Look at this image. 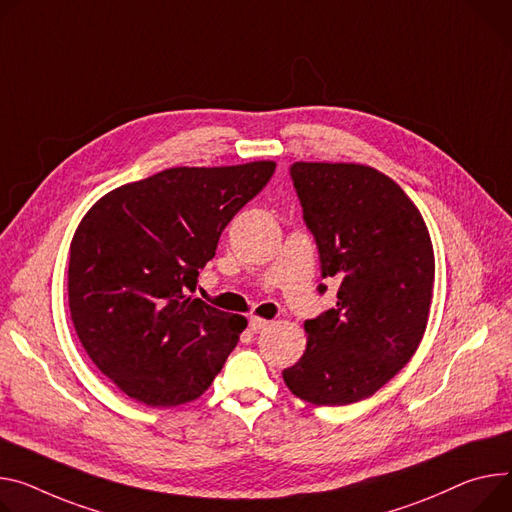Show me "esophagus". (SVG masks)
Instances as JSON below:
<instances>
[{
  "mask_svg": "<svg viewBox=\"0 0 512 512\" xmlns=\"http://www.w3.org/2000/svg\"><path fill=\"white\" fill-rule=\"evenodd\" d=\"M268 326H270V322L264 320V318H258V316L250 318V330H252V332H262V330H266Z\"/></svg>",
  "mask_w": 512,
  "mask_h": 512,
  "instance_id": "1",
  "label": "esophagus"
}]
</instances>
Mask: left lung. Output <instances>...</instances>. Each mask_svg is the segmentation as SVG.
<instances>
[{
  "label": "left lung",
  "instance_id": "left-lung-1",
  "mask_svg": "<svg viewBox=\"0 0 512 512\" xmlns=\"http://www.w3.org/2000/svg\"><path fill=\"white\" fill-rule=\"evenodd\" d=\"M291 176L322 277L340 289L336 307L305 322L307 348L283 379L313 406L355 404L414 357L428 324L435 250L418 207L379 170L295 162Z\"/></svg>",
  "mask_w": 512,
  "mask_h": 512
}]
</instances>
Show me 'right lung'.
Wrapping results in <instances>:
<instances>
[{
    "instance_id": "obj_1",
    "label": "right lung",
    "mask_w": 512,
    "mask_h": 512,
    "mask_svg": "<svg viewBox=\"0 0 512 512\" xmlns=\"http://www.w3.org/2000/svg\"><path fill=\"white\" fill-rule=\"evenodd\" d=\"M274 166L170 168L106 192L77 225L67 268L75 334L139 404L201 398L246 330L244 316L194 295L196 277Z\"/></svg>"
}]
</instances>
